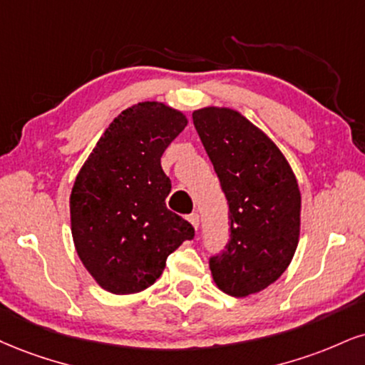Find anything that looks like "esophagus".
<instances>
[{"instance_id":"esophagus-1","label":"esophagus","mask_w":365,"mask_h":365,"mask_svg":"<svg viewBox=\"0 0 365 365\" xmlns=\"http://www.w3.org/2000/svg\"><path fill=\"white\" fill-rule=\"evenodd\" d=\"M188 221H190V225L197 230V227H199V222H200L199 214H190V216H188Z\"/></svg>"}]
</instances>
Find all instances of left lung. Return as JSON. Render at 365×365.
Here are the masks:
<instances>
[{
	"label": "left lung",
	"mask_w": 365,
	"mask_h": 365,
	"mask_svg": "<svg viewBox=\"0 0 365 365\" xmlns=\"http://www.w3.org/2000/svg\"><path fill=\"white\" fill-rule=\"evenodd\" d=\"M192 118L230 205V241L209 260L212 279L247 297L274 284L296 253L299 185L274 140L240 112L205 107Z\"/></svg>",
	"instance_id": "1"
}]
</instances>
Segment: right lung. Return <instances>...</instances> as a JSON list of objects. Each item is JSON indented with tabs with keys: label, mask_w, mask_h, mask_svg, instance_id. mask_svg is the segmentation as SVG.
I'll list each match as a JSON object with an SVG mask.
<instances>
[{
	"label": "right lung",
	"mask_w": 365,
	"mask_h": 365,
	"mask_svg": "<svg viewBox=\"0 0 365 365\" xmlns=\"http://www.w3.org/2000/svg\"><path fill=\"white\" fill-rule=\"evenodd\" d=\"M187 117L160 102H140L113 118L69 197L78 257L112 294L148 289L163 274L166 258L195 231L166 209L171 182L161 156L185 129Z\"/></svg>",
	"instance_id": "add662e5"
}]
</instances>
